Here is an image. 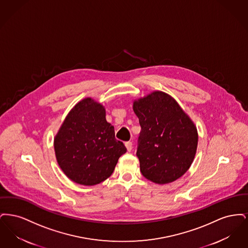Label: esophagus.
Returning <instances> with one entry per match:
<instances>
[{
    "instance_id": "obj_1",
    "label": "esophagus",
    "mask_w": 248,
    "mask_h": 248,
    "mask_svg": "<svg viewBox=\"0 0 248 248\" xmlns=\"http://www.w3.org/2000/svg\"><path fill=\"white\" fill-rule=\"evenodd\" d=\"M124 145H125V147H126V149H127V151H128V152H131V151H132V149H133V144H132V142H125V143H124Z\"/></svg>"
}]
</instances>
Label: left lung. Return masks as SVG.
Here are the masks:
<instances>
[{
    "label": "left lung",
    "mask_w": 248,
    "mask_h": 248,
    "mask_svg": "<svg viewBox=\"0 0 248 248\" xmlns=\"http://www.w3.org/2000/svg\"><path fill=\"white\" fill-rule=\"evenodd\" d=\"M133 108L141 126L137 156L142 175L157 184L177 180L196 154L194 124L172 96L160 91L136 100Z\"/></svg>",
    "instance_id": "1"
}]
</instances>
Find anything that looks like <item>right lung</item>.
Masks as SVG:
<instances>
[{"label": "right lung", "instance_id": "right-lung-1", "mask_svg": "<svg viewBox=\"0 0 248 248\" xmlns=\"http://www.w3.org/2000/svg\"><path fill=\"white\" fill-rule=\"evenodd\" d=\"M60 168L72 181L93 186L112 174L118 159L126 153L106 121L105 108L90 97L76 104L55 138Z\"/></svg>", "mask_w": 248, "mask_h": 248}]
</instances>
